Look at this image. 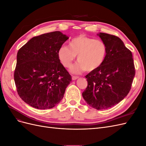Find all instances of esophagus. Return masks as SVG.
Segmentation results:
<instances>
[{"label": "esophagus", "instance_id": "1", "mask_svg": "<svg viewBox=\"0 0 146 146\" xmlns=\"http://www.w3.org/2000/svg\"><path fill=\"white\" fill-rule=\"evenodd\" d=\"M79 77H77V76H72V79L73 80H77V78H78Z\"/></svg>", "mask_w": 146, "mask_h": 146}]
</instances>
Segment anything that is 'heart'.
<instances>
[{
    "instance_id": "obj_1",
    "label": "heart",
    "mask_w": 146,
    "mask_h": 146,
    "mask_svg": "<svg viewBox=\"0 0 146 146\" xmlns=\"http://www.w3.org/2000/svg\"><path fill=\"white\" fill-rule=\"evenodd\" d=\"M69 46H61L58 56L64 67L69 68L77 55L78 62L70 69L75 74L85 70L87 72L97 70L103 64L107 54V47L104 41L83 35L73 38Z\"/></svg>"
}]
</instances>
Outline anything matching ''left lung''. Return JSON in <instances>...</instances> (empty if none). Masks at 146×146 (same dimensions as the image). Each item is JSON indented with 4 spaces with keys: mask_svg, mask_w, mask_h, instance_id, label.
<instances>
[{
    "mask_svg": "<svg viewBox=\"0 0 146 146\" xmlns=\"http://www.w3.org/2000/svg\"><path fill=\"white\" fill-rule=\"evenodd\" d=\"M98 36L107 47L103 64L85 76L88 86L82 96L86 102L97 110L113 107L130 91L135 76L131 51L114 35L99 33Z\"/></svg>",
    "mask_w": 146,
    "mask_h": 146,
    "instance_id": "8db88e82",
    "label": "left lung"
}]
</instances>
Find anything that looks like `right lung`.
<instances>
[{
	"label": "right lung",
	"mask_w": 146,
	"mask_h": 146,
	"mask_svg": "<svg viewBox=\"0 0 146 146\" xmlns=\"http://www.w3.org/2000/svg\"><path fill=\"white\" fill-rule=\"evenodd\" d=\"M69 38L59 31L35 36L17 54L14 79L17 94L37 109L54 107L72 77L60 63L58 50Z\"/></svg>",
	"instance_id": "1"
}]
</instances>
